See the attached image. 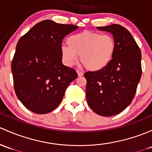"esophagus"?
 Instances as JSON below:
<instances>
[{
  "label": "esophagus",
  "instance_id": "esophagus-1",
  "mask_svg": "<svg viewBox=\"0 0 152 152\" xmlns=\"http://www.w3.org/2000/svg\"><path fill=\"white\" fill-rule=\"evenodd\" d=\"M76 72H77V73H78V76H83V74H84V73H83V72H81V71H79V70H76Z\"/></svg>",
  "mask_w": 152,
  "mask_h": 152
}]
</instances>
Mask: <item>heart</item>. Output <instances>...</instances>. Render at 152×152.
I'll return each mask as SVG.
<instances>
[{
	"label": "heart",
	"instance_id": "obj_1",
	"mask_svg": "<svg viewBox=\"0 0 152 152\" xmlns=\"http://www.w3.org/2000/svg\"><path fill=\"white\" fill-rule=\"evenodd\" d=\"M68 46L61 47V54L65 63L71 65L79 56L81 63L86 69L97 71L103 69L114 57L116 41L111 36L84 30L68 38Z\"/></svg>",
	"mask_w": 152,
	"mask_h": 152
}]
</instances>
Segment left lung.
I'll use <instances>...</instances> for the list:
<instances>
[{
  "label": "left lung",
  "mask_w": 152,
  "mask_h": 152,
  "mask_svg": "<svg viewBox=\"0 0 152 152\" xmlns=\"http://www.w3.org/2000/svg\"><path fill=\"white\" fill-rule=\"evenodd\" d=\"M97 29L113 35L116 52L111 63L103 69L87 71V103L97 114L111 116L124 111L135 97L141 77V52L131 33L117 24Z\"/></svg>",
  "instance_id": "1"
}]
</instances>
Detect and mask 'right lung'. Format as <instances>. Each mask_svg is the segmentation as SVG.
<instances>
[{
  "label": "right lung",
  "mask_w": 152,
  "mask_h": 152,
  "mask_svg": "<svg viewBox=\"0 0 152 152\" xmlns=\"http://www.w3.org/2000/svg\"><path fill=\"white\" fill-rule=\"evenodd\" d=\"M78 28L46 20L19 40L12 62L14 91L32 112L55 110L70 83L77 78L73 68L62 63L61 47L65 36Z\"/></svg>",
  "instance_id": "1"
}]
</instances>
